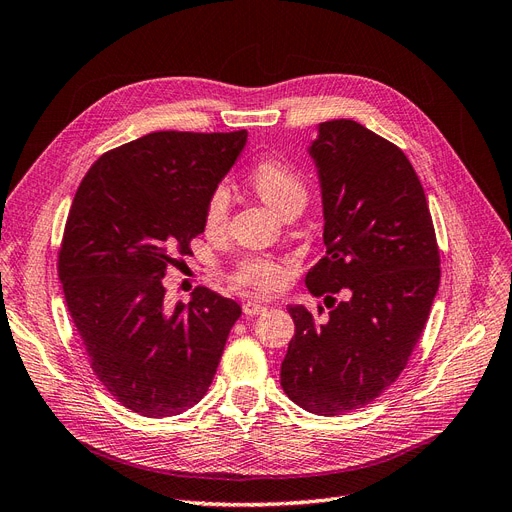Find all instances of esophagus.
I'll list each match as a JSON object with an SVG mask.
<instances>
[{"label": "esophagus", "mask_w": 512, "mask_h": 512, "mask_svg": "<svg viewBox=\"0 0 512 512\" xmlns=\"http://www.w3.org/2000/svg\"><path fill=\"white\" fill-rule=\"evenodd\" d=\"M263 310H266V304H259V301H246V304L242 306V312L246 316H257L261 314Z\"/></svg>", "instance_id": "esophagus-1"}]
</instances>
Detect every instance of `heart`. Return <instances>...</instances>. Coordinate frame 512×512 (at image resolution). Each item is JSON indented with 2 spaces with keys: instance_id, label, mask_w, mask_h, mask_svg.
Listing matches in <instances>:
<instances>
[{
  "instance_id": "heart-1",
  "label": "heart",
  "mask_w": 512,
  "mask_h": 512,
  "mask_svg": "<svg viewBox=\"0 0 512 512\" xmlns=\"http://www.w3.org/2000/svg\"><path fill=\"white\" fill-rule=\"evenodd\" d=\"M249 183L255 192L274 206L280 215L291 211L293 206H304L308 200V183L289 162L266 156L257 160L249 170ZM230 213V192L225 185L213 187L204 202V227L208 232H219L227 223ZM236 285L253 289L257 293H270L280 289L287 280V263L270 257L249 255L244 257L232 272Z\"/></svg>"
}]
</instances>
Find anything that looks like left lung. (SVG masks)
Listing matches in <instances>:
<instances>
[{"instance_id": "left-lung-1", "label": "left lung", "mask_w": 512, "mask_h": 512, "mask_svg": "<svg viewBox=\"0 0 512 512\" xmlns=\"http://www.w3.org/2000/svg\"><path fill=\"white\" fill-rule=\"evenodd\" d=\"M310 156L327 255L306 287L327 295L331 310L318 323L308 308L289 306L295 337L280 386L299 407L333 418L375 401L407 367L439 291L441 257L424 187L394 143L354 120H331L318 124Z\"/></svg>"}]
</instances>
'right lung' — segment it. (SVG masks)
Segmentation results:
<instances>
[{
    "label": "right lung",
    "instance_id": "1",
    "mask_svg": "<svg viewBox=\"0 0 512 512\" xmlns=\"http://www.w3.org/2000/svg\"><path fill=\"white\" fill-rule=\"evenodd\" d=\"M246 145V130H160L107 151L69 208L59 278L105 390L145 418L194 407L211 386L242 310L200 287L166 304L162 278L204 232V202Z\"/></svg>",
    "mask_w": 512,
    "mask_h": 512
}]
</instances>
